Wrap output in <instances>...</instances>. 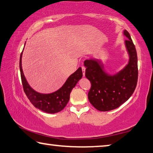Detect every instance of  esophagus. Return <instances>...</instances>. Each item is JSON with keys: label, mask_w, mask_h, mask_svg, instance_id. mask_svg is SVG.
<instances>
[{"label": "esophagus", "mask_w": 153, "mask_h": 153, "mask_svg": "<svg viewBox=\"0 0 153 153\" xmlns=\"http://www.w3.org/2000/svg\"><path fill=\"white\" fill-rule=\"evenodd\" d=\"M82 73H83V76H85V71H86V68L84 67H82Z\"/></svg>", "instance_id": "obj_1"}]
</instances>
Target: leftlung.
Masks as SVG:
<instances>
[{
  "mask_svg": "<svg viewBox=\"0 0 153 153\" xmlns=\"http://www.w3.org/2000/svg\"><path fill=\"white\" fill-rule=\"evenodd\" d=\"M128 39L125 45L129 55L127 65L115 74H108L101 60L93 59L84 61L85 76L91 83L88 98L97 110L106 111L114 110L130 98L137 82V56L135 45L127 30L123 31Z\"/></svg>",
  "mask_w": 153,
  "mask_h": 153,
  "instance_id": "left-lung-1",
  "label": "left lung"
}]
</instances>
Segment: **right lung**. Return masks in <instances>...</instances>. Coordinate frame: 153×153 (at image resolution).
<instances>
[{"mask_svg":"<svg viewBox=\"0 0 153 153\" xmlns=\"http://www.w3.org/2000/svg\"><path fill=\"white\" fill-rule=\"evenodd\" d=\"M22 53L23 51L21 53L20 58V70L22 83L24 93L30 102L35 108L47 113L55 114L63 110L69 100L70 93L72 89L76 86V84L83 76L82 68L79 67L74 74L68 77L65 84L59 90L51 93H40L31 88L24 76L22 67Z\"/></svg>","mask_w":153,"mask_h":153,"instance_id":"obj_1","label":"right lung"}]
</instances>
